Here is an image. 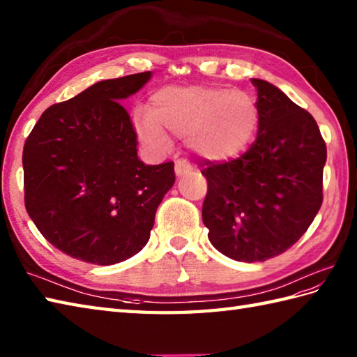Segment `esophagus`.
I'll list each match as a JSON object with an SVG mask.
<instances>
[{"instance_id":"esophagus-1","label":"esophagus","mask_w":357,"mask_h":357,"mask_svg":"<svg viewBox=\"0 0 357 357\" xmlns=\"http://www.w3.org/2000/svg\"><path fill=\"white\" fill-rule=\"evenodd\" d=\"M192 171V166L186 160H177L176 162V176L181 177V176H186L188 172Z\"/></svg>"}]
</instances>
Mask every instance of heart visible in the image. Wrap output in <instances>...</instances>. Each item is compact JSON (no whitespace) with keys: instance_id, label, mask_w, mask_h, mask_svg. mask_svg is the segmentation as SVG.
<instances>
[{"instance_id":"obj_1","label":"heart","mask_w":357,"mask_h":357,"mask_svg":"<svg viewBox=\"0 0 357 357\" xmlns=\"http://www.w3.org/2000/svg\"><path fill=\"white\" fill-rule=\"evenodd\" d=\"M134 129L152 151L169 148L168 130L185 137L188 149L209 162H222L246 148L259 125V109L250 93L227 87L166 86L149 98V109L132 111Z\"/></svg>"}]
</instances>
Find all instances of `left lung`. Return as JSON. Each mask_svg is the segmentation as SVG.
<instances>
[{"label": "left lung", "mask_w": 357, "mask_h": 357, "mask_svg": "<svg viewBox=\"0 0 357 357\" xmlns=\"http://www.w3.org/2000/svg\"><path fill=\"white\" fill-rule=\"evenodd\" d=\"M259 130L242 157L205 163L202 219L209 242L237 261H265L291 248L322 205L326 146L316 120L278 86L251 78Z\"/></svg>", "instance_id": "1"}]
</instances>
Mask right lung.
I'll return each instance as SVG.
<instances>
[{
	"mask_svg": "<svg viewBox=\"0 0 357 357\" xmlns=\"http://www.w3.org/2000/svg\"><path fill=\"white\" fill-rule=\"evenodd\" d=\"M151 75L105 79L47 107L24 143L29 217L70 257L114 265L142 251L176 181L172 162L138 158L137 134L120 105Z\"/></svg>",
	"mask_w": 357,
	"mask_h": 357,
	"instance_id": "obj_1",
	"label": "right lung"
}]
</instances>
